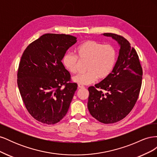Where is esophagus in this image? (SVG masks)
<instances>
[{"label":"esophagus","mask_w":157,"mask_h":157,"mask_svg":"<svg viewBox=\"0 0 157 157\" xmlns=\"http://www.w3.org/2000/svg\"><path fill=\"white\" fill-rule=\"evenodd\" d=\"M78 88H84V86H83V85H82V84H78Z\"/></svg>","instance_id":"1"}]
</instances>
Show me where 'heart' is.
Returning a JSON list of instances; mask_svg holds the SVG:
<instances>
[{"label": "heart", "instance_id": "obj_1", "mask_svg": "<svg viewBox=\"0 0 157 157\" xmlns=\"http://www.w3.org/2000/svg\"><path fill=\"white\" fill-rule=\"evenodd\" d=\"M77 55L67 52L63 56L62 63L69 73H77L80 61L86 62V73L78 74L73 80L79 84L88 85L107 78L115 67L117 52L115 47L103 44L93 40H88L79 44L75 50Z\"/></svg>", "mask_w": 157, "mask_h": 157}]
</instances>
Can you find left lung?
I'll return each mask as SVG.
<instances>
[{"label": "left lung", "mask_w": 157, "mask_h": 157, "mask_svg": "<svg viewBox=\"0 0 157 157\" xmlns=\"http://www.w3.org/2000/svg\"><path fill=\"white\" fill-rule=\"evenodd\" d=\"M121 45L119 56L109 77L88 88V109L91 115L104 124H113L125 118L138 99L143 69L136 50L124 37L103 33Z\"/></svg>", "instance_id": "left-lung-1"}]
</instances>
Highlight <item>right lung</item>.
Instances as JSON below:
<instances>
[{
  "label": "right lung",
  "mask_w": 157,
  "mask_h": 157,
  "mask_svg": "<svg viewBox=\"0 0 157 157\" xmlns=\"http://www.w3.org/2000/svg\"><path fill=\"white\" fill-rule=\"evenodd\" d=\"M69 35L46 33L23 52L17 70V86L30 115L46 124L59 122L67 114L77 84L61 60L77 42Z\"/></svg>",
  "instance_id": "right-lung-1"
}]
</instances>
